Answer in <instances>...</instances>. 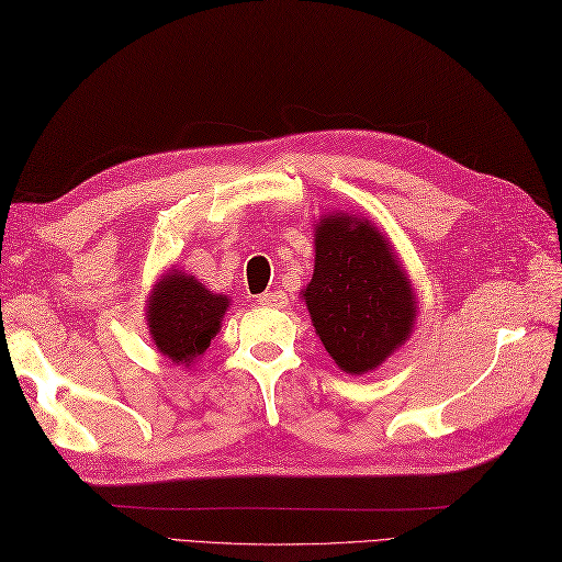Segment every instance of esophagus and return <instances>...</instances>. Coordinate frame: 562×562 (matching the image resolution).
<instances>
[{"label":"esophagus","mask_w":562,"mask_h":562,"mask_svg":"<svg viewBox=\"0 0 562 562\" xmlns=\"http://www.w3.org/2000/svg\"><path fill=\"white\" fill-rule=\"evenodd\" d=\"M257 302H260V305H265V307L281 310V307L288 305V295L283 291H269V293H262Z\"/></svg>","instance_id":"1"}]
</instances>
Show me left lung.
<instances>
[{
    "instance_id": "1",
    "label": "left lung",
    "mask_w": 562,
    "mask_h": 562,
    "mask_svg": "<svg viewBox=\"0 0 562 562\" xmlns=\"http://www.w3.org/2000/svg\"><path fill=\"white\" fill-rule=\"evenodd\" d=\"M314 244V274L302 295L318 338L342 371H373L414 328L412 281L369 220L328 215Z\"/></svg>"
}]
</instances>
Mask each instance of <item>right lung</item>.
Returning <instances> with one entry per match:
<instances>
[{"mask_svg":"<svg viewBox=\"0 0 562 562\" xmlns=\"http://www.w3.org/2000/svg\"><path fill=\"white\" fill-rule=\"evenodd\" d=\"M229 300L193 277L170 271L148 300V328L158 350L175 363H191L217 336Z\"/></svg>","mask_w":562,"mask_h":562,"instance_id":"right-lung-1","label":"right lung"}]
</instances>
